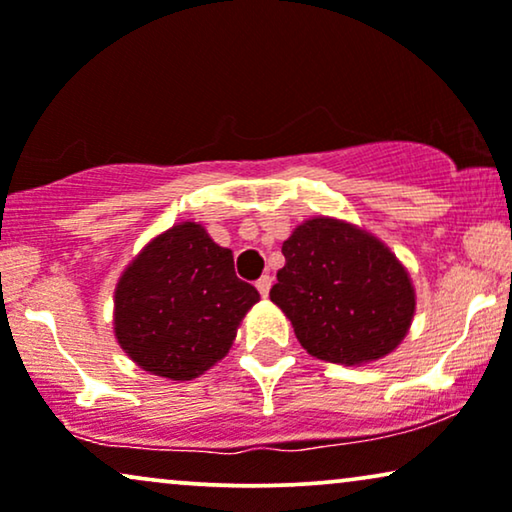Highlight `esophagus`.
I'll list each match as a JSON object with an SVG mask.
<instances>
[{
    "label": "esophagus",
    "mask_w": 512,
    "mask_h": 512,
    "mask_svg": "<svg viewBox=\"0 0 512 512\" xmlns=\"http://www.w3.org/2000/svg\"><path fill=\"white\" fill-rule=\"evenodd\" d=\"M255 286H257V290H260L262 297H267L269 290H271V276H262L260 281L255 283Z\"/></svg>",
    "instance_id": "esophagus-1"
}]
</instances>
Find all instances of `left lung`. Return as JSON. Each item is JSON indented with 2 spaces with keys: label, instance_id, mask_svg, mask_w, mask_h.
<instances>
[{
  "label": "left lung",
  "instance_id": "1",
  "mask_svg": "<svg viewBox=\"0 0 512 512\" xmlns=\"http://www.w3.org/2000/svg\"><path fill=\"white\" fill-rule=\"evenodd\" d=\"M281 252L286 264L269 297L312 357L361 366L401 345L416 314V288L378 236L319 215L297 224Z\"/></svg>",
  "mask_w": 512,
  "mask_h": 512
}]
</instances>
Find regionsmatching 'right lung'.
Returning <instances> with one entry per match:
<instances>
[{
	"label": "right lung",
	"mask_w": 512,
	"mask_h": 512,
	"mask_svg": "<svg viewBox=\"0 0 512 512\" xmlns=\"http://www.w3.org/2000/svg\"><path fill=\"white\" fill-rule=\"evenodd\" d=\"M260 302L234 271V252L203 224L179 222L127 264L113 295V333L144 371L193 380L222 361L238 326Z\"/></svg>",
	"instance_id": "1"
}]
</instances>
